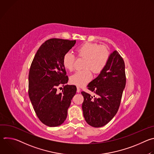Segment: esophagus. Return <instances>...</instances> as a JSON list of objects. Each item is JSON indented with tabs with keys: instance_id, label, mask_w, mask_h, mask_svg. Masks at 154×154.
I'll return each mask as SVG.
<instances>
[{
	"instance_id": "esophagus-1",
	"label": "esophagus",
	"mask_w": 154,
	"mask_h": 154,
	"mask_svg": "<svg viewBox=\"0 0 154 154\" xmlns=\"http://www.w3.org/2000/svg\"><path fill=\"white\" fill-rule=\"evenodd\" d=\"M80 91V88L79 87H77V93H79Z\"/></svg>"
}]
</instances>
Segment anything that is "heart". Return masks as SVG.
I'll return each instance as SVG.
<instances>
[{
  "label": "heart",
  "mask_w": 154,
  "mask_h": 154,
  "mask_svg": "<svg viewBox=\"0 0 154 154\" xmlns=\"http://www.w3.org/2000/svg\"><path fill=\"white\" fill-rule=\"evenodd\" d=\"M76 52L79 57L85 58L84 67L86 68L73 73L70 77V81L74 85L82 86L92 79L91 69L95 74H99L103 70L108 61L109 53L106 48L92 42H86L79 46L77 48ZM74 61L75 56L71 52L64 54L63 64L66 69H73Z\"/></svg>",
  "instance_id": "b5f03b06"
}]
</instances>
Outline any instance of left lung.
Masks as SVG:
<instances>
[{
	"label": "left lung",
	"mask_w": 154,
	"mask_h": 154,
	"mask_svg": "<svg viewBox=\"0 0 154 154\" xmlns=\"http://www.w3.org/2000/svg\"><path fill=\"white\" fill-rule=\"evenodd\" d=\"M126 83L125 64L116 51L109 55L103 70L88 85L97 94L94 97L82 91V110L86 122L94 127H101L110 121L118 112Z\"/></svg>",
	"instance_id": "8db88e82"
}]
</instances>
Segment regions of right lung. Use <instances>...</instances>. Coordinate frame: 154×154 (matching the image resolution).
I'll use <instances>...</instances> for the list:
<instances>
[{
  "instance_id": "obj_1",
  "label": "right lung",
  "mask_w": 154,
  "mask_h": 154,
  "mask_svg": "<svg viewBox=\"0 0 154 154\" xmlns=\"http://www.w3.org/2000/svg\"><path fill=\"white\" fill-rule=\"evenodd\" d=\"M75 40L52 38L37 51L29 74V96L34 110L44 124L57 127L67 118L68 109L77 91L75 85L64 86L62 93L57 86L68 82L63 64L64 54L74 46Z\"/></svg>"
}]
</instances>
